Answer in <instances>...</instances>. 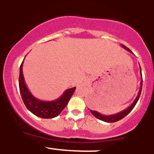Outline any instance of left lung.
<instances>
[{"mask_svg": "<svg viewBox=\"0 0 154 154\" xmlns=\"http://www.w3.org/2000/svg\"><path fill=\"white\" fill-rule=\"evenodd\" d=\"M122 47H123L125 49V50L130 51V52L132 53L131 51L130 50V49L128 48H127L125 45H122ZM140 76H141V81H140V91L138 92V94H137V97H136V98L134 100L133 102H132V103H131V105L128 108H127L126 109H125V110L120 111V112L117 113V114H111V115H103V114H100V113L98 112V111H93V110H90V111L92 113V114H93V116H95V117H96L97 119H100V120H102V121L103 122H117L119 121V120L123 119L125 116H126L131 111L132 109H133V108L135 107V106L136 105V103H137V100H138L139 98H140V93H141V91H142V86H143V78H142V72H141V68L140 66Z\"/></svg>", "mask_w": 154, "mask_h": 154, "instance_id": "obj_1", "label": "left lung"}]
</instances>
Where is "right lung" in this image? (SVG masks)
Returning <instances> with one entry per match:
<instances>
[{"mask_svg":"<svg viewBox=\"0 0 154 154\" xmlns=\"http://www.w3.org/2000/svg\"><path fill=\"white\" fill-rule=\"evenodd\" d=\"M23 62L24 60L19 69V86L21 96L24 105L33 114L43 119H52L59 115L60 113L66 107L76 88H72L66 90L63 95L58 99L51 100V101L39 100L32 95V93L28 90L27 86L26 85L22 72Z\"/></svg>","mask_w":154,"mask_h":154,"instance_id":"obj_1","label":"right lung"}]
</instances>
